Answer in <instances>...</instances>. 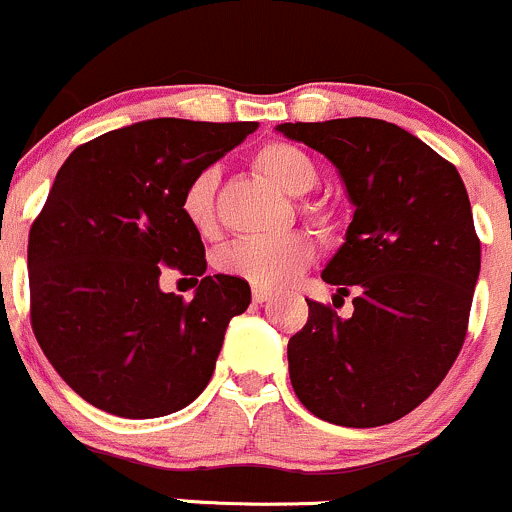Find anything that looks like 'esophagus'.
I'll return each mask as SVG.
<instances>
[{
	"instance_id": "obj_1",
	"label": "esophagus",
	"mask_w": 512,
	"mask_h": 512,
	"mask_svg": "<svg viewBox=\"0 0 512 512\" xmlns=\"http://www.w3.org/2000/svg\"><path fill=\"white\" fill-rule=\"evenodd\" d=\"M272 297V292L267 287H252V299H255L257 304H262V302H267V299Z\"/></svg>"
}]
</instances>
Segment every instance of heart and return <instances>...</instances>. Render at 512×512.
Returning <instances> with one entry per match:
<instances>
[{
  "label": "heart",
  "mask_w": 512,
  "mask_h": 512,
  "mask_svg": "<svg viewBox=\"0 0 512 512\" xmlns=\"http://www.w3.org/2000/svg\"><path fill=\"white\" fill-rule=\"evenodd\" d=\"M255 165L289 195H304L317 183L314 160L299 146L285 141L265 143L255 153ZM215 190L218 170L205 168L185 185L180 210L198 232H210L215 223ZM314 223H324L319 208L307 210ZM314 245L302 232L285 235H250L230 242L218 255V267L225 275L240 277L255 287H280L294 280L312 262Z\"/></svg>",
  "instance_id": "1"
}]
</instances>
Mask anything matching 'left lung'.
Segmentation results:
<instances>
[{"instance_id":"left-lung-1","label":"left lung","mask_w":512,"mask_h":512,"mask_svg":"<svg viewBox=\"0 0 512 512\" xmlns=\"http://www.w3.org/2000/svg\"><path fill=\"white\" fill-rule=\"evenodd\" d=\"M277 131L337 165L354 218L324 267L352 317L307 299L287 344L289 379L322 421L374 428L436 391L468 332L480 240L456 165L379 118L282 123Z\"/></svg>"}]
</instances>
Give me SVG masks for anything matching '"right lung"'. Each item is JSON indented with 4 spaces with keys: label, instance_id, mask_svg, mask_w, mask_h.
Listing matches in <instances>:
<instances>
[{
    "label": "right lung",
    "instance_id": "add662e5",
    "mask_svg": "<svg viewBox=\"0 0 512 512\" xmlns=\"http://www.w3.org/2000/svg\"><path fill=\"white\" fill-rule=\"evenodd\" d=\"M255 128L153 118L84 143L56 173L29 230L32 329L61 379L96 409L168 416L208 386L250 285L205 277L203 240L180 198ZM165 266L201 277L190 303L159 289Z\"/></svg>",
    "mask_w": 512,
    "mask_h": 512
}]
</instances>
